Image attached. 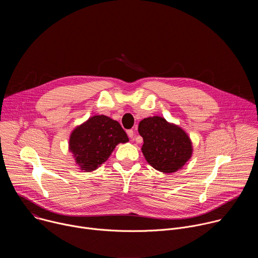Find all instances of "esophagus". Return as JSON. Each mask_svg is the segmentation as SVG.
I'll list each match as a JSON object with an SVG mask.
<instances>
[{
  "mask_svg": "<svg viewBox=\"0 0 258 258\" xmlns=\"http://www.w3.org/2000/svg\"><path fill=\"white\" fill-rule=\"evenodd\" d=\"M126 133H127V136H128L131 139H134L135 133H134V131H133V130H128Z\"/></svg>",
  "mask_w": 258,
  "mask_h": 258,
  "instance_id": "1",
  "label": "esophagus"
}]
</instances>
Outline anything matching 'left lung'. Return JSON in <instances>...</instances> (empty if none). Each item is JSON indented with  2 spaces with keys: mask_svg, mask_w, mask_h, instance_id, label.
<instances>
[{
  "mask_svg": "<svg viewBox=\"0 0 258 258\" xmlns=\"http://www.w3.org/2000/svg\"><path fill=\"white\" fill-rule=\"evenodd\" d=\"M142 152L153 168L163 173L175 172L192 157L193 145L188 134L164 117L152 116L140 121Z\"/></svg>",
  "mask_w": 258,
  "mask_h": 258,
  "instance_id": "left-lung-1",
  "label": "left lung"
}]
</instances>
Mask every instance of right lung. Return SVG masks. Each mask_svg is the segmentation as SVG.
I'll list each match as a JSON object with an SVG mask.
<instances>
[{
    "mask_svg": "<svg viewBox=\"0 0 258 258\" xmlns=\"http://www.w3.org/2000/svg\"><path fill=\"white\" fill-rule=\"evenodd\" d=\"M128 138L118 121L106 115H94L78 125L69 137L68 149L80 169L96 170Z\"/></svg>",
    "mask_w": 258,
    "mask_h": 258,
    "instance_id": "1",
    "label": "right lung"
}]
</instances>
